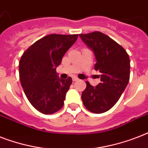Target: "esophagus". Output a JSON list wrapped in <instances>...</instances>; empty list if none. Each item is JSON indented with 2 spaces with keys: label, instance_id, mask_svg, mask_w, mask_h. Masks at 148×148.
I'll return each mask as SVG.
<instances>
[{
  "label": "esophagus",
  "instance_id": "obj_1",
  "mask_svg": "<svg viewBox=\"0 0 148 148\" xmlns=\"http://www.w3.org/2000/svg\"><path fill=\"white\" fill-rule=\"evenodd\" d=\"M72 80H73V81H78V78H77V77H74L72 78Z\"/></svg>",
  "mask_w": 148,
  "mask_h": 148
}]
</instances>
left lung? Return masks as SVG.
<instances>
[{
  "mask_svg": "<svg viewBox=\"0 0 148 148\" xmlns=\"http://www.w3.org/2000/svg\"><path fill=\"white\" fill-rule=\"evenodd\" d=\"M95 53V69L101 73L96 87L86 81L81 98L89 111L101 114L110 110L119 100L130 79V58L123 47L100 31L79 34Z\"/></svg>",
  "mask_w": 148,
  "mask_h": 148,
  "instance_id": "left-lung-1",
  "label": "left lung"
}]
</instances>
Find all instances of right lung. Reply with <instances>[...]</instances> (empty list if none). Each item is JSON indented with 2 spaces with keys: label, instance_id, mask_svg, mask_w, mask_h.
<instances>
[{
  "label": "right lung",
  "instance_id": "add662e5",
  "mask_svg": "<svg viewBox=\"0 0 148 148\" xmlns=\"http://www.w3.org/2000/svg\"><path fill=\"white\" fill-rule=\"evenodd\" d=\"M77 37L78 34H49L34 43L22 54L19 62L21 84L29 102L42 114H53L64 105L72 78L60 79L56 67Z\"/></svg>",
  "mask_w": 148,
  "mask_h": 148
}]
</instances>
